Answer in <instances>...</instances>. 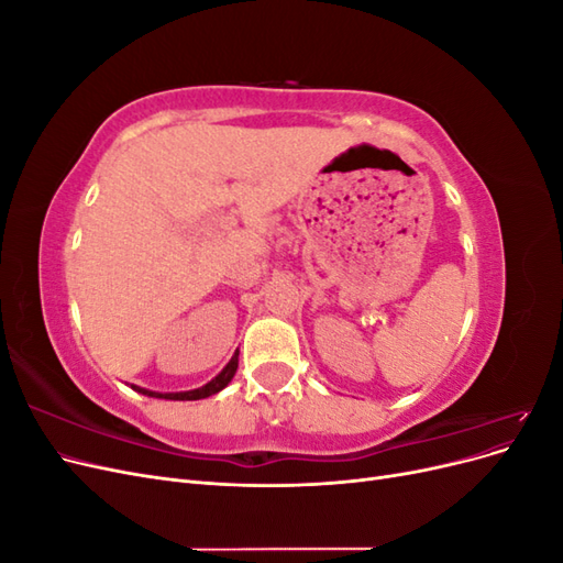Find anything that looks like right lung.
I'll use <instances>...</instances> for the list:
<instances>
[{
  "label": "right lung",
  "mask_w": 563,
  "mask_h": 563,
  "mask_svg": "<svg viewBox=\"0 0 563 563\" xmlns=\"http://www.w3.org/2000/svg\"><path fill=\"white\" fill-rule=\"evenodd\" d=\"M236 366H240V352H236L232 360H230V364L218 373V376L211 380V383H207L203 387H199V389H190V391H174V395H159V391H147V389H143V387H135L133 385V389H139V391H143V395H147V397H159V399H174V401H195V399H207V397H211V395H216V391H220L223 389L232 378H234V373H236Z\"/></svg>",
  "instance_id": "1"
}]
</instances>
